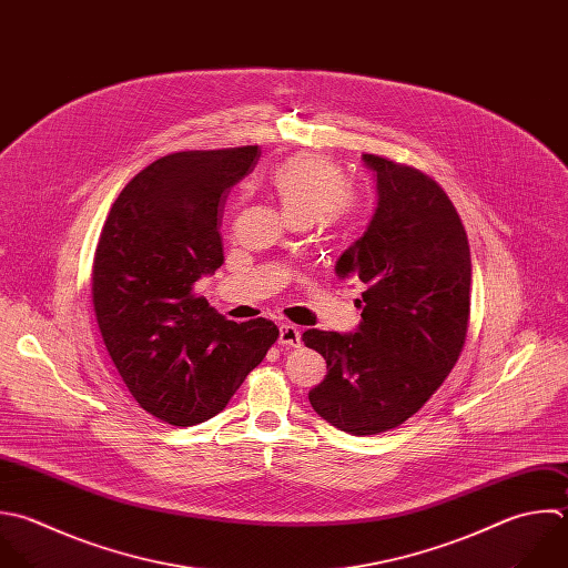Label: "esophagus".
Returning a JSON list of instances; mask_svg holds the SVG:
<instances>
[{
  "label": "esophagus",
  "mask_w": 568,
  "mask_h": 568,
  "mask_svg": "<svg viewBox=\"0 0 568 568\" xmlns=\"http://www.w3.org/2000/svg\"><path fill=\"white\" fill-rule=\"evenodd\" d=\"M300 339H302V333L297 326H293V324L280 326V344L282 346H300Z\"/></svg>",
  "instance_id": "1"
}]
</instances>
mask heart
Instances as JSON below:
<instances>
[{"label": "heart", "mask_w": 568, "mask_h": 568, "mask_svg": "<svg viewBox=\"0 0 568 568\" xmlns=\"http://www.w3.org/2000/svg\"><path fill=\"white\" fill-rule=\"evenodd\" d=\"M268 186L295 226L335 229L357 206V195L342 169L317 153H300L280 162L268 175Z\"/></svg>", "instance_id": "heart-1"}]
</instances>
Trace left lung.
<instances>
[{"label":"left lung","mask_w":568,"mask_h":568,"mask_svg":"<svg viewBox=\"0 0 568 568\" xmlns=\"http://www.w3.org/2000/svg\"><path fill=\"white\" fill-rule=\"evenodd\" d=\"M377 209L335 264L366 284L355 333L308 328L302 342L326 359L311 406L335 428L377 435L404 424L442 386L466 339L470 248L442 186L413 166L362 155Z\"/></svg>","instance_id":"obj_1"}]
</instances>
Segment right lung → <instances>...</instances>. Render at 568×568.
<instances>
[{
	"instance_id": "obj_1",
	"label": "right lung",
	"mask_w": 568,
	"mask_h": 568,
	"mask_svg": "<svg viewBox=\"0 0 568 568\" xmlns=\"http://www.w3.org/2000/svg\"><path fill=\"white\" fill-rule=\"evenodd\" d=\"M257 146L155 160L120 193L93 260V306L135 402L173 426L220 413L266 357L271 320L231 322L195 293L224 264L222 209Z\"/></svg>"
}]
</instances>
